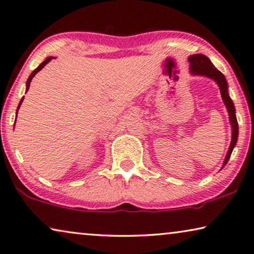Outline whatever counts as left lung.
<instances>
[{
    "instance_id": "obj_1",
    "label": "left lung",
    "mask_w": 254,
    "mask_h": 254,
    "mask_svg": "<svg viewBox=\"0 0 254 254\" xmlns=\"http://www.w3.org/2000/svg\"><path fill=\"white\" fill-rule=\"evenodd\" d=\"M189 62H190L191 73L194 75L207 76V77L216 80L217 84L219 85L220 93H221L223 103L226 104V107L228 109L229 118H230V123L232 126V139H231L230 147H229L228 154L226 156V159H224V162H223V167H224L227 165L229 158H230L233 148L236 146L237 140H238V122L236 117V109H234L231 98L229 97L227 80L224 78V76L221 71L214 67L211 62H210V60L205 55H202V54L192 55L189 57Z\"/></svg>"
}]
</instances>
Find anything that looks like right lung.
Segmentation results:
<instances>
[{
  "mask_svg": "<svg viewBox=\"0 0 254 254\" xmlns=\"http://www.w3.org/2000/svg\"><path fill=\"white\" fill-rule=\"evenodd\" d=\"M53 59V57H47V59L44 61V62H43V63H41L40 64V66H38V67L37 68H35L34 70H33L32 71V74L30 75V77H28V79H27V82H26V92H27V90H28V88H30V84H31V82H32V79H33V77H34V76H35V74L37 73V71H40L43 67H44V66L47 64V63H49V62L51 61ZM23 99H24V97L21 99V102H20V104H18V107H17V111L16 112H18V108H20V106H21V104H22V102H23ZM16 115H17V113H16Z\"/></svg>",
  "mask_w": 254,
  "mask_h": 254,
  "instance_id": "add662e5",
  "label": "right lung"
}]
</instances>
